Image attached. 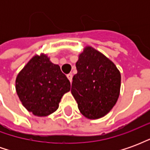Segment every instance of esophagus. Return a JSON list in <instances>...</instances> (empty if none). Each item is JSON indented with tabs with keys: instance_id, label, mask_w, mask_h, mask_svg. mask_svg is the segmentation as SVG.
Listing matches in <instances>:
<instances>
[{
	"instance_id": "34e87169",
	"label": "esophagus",
	"mask_w": 150,
	"mask_h": 150,
	"mask_svg": "<svg viewBox=\"0 0 150 150\" xmlns=\"http://www.w3.org/2000/svg\"><path fill=\"white\" fill-rule=\"evenodd\" d=\"M67 77L68 78V79L70 80V82L71 83V82H72V77H73L72 74H71V73H70V74H68V75H67Z\"/></svg>"
}]
</instances>
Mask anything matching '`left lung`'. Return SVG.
<instances>
[{"label": "left lung", "instance_id": "left-lung-1", "mask_svg": "<svg viewBox=\"0 0 150 150\" xmlns=\"http://www.w3.org/2000/svg\"><path fill=\"white\" fill-rule=\"evenodd\" d=\"M71 94L80 112L88 119L105 116L116 104L120 89V74L112 61L88 46L76 62Z\"/></svg>", "mask_w": 150, "mask_h": 150}]
</instances>
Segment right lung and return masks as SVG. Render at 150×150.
I'll return each instance as SVG.
<instances>
[{
    "instance_id": "1",
    "label": "right lung",
    "mask_w": 150,
    "mask_h": 150,
    "mask_svg": "<svg viewBox=\"0 0 150 150\" xmlns=\"http://www.w3.org/2000/svg\"><path fill=\"white\" fill-rule=\"evenodd\" d=\"M71 83L59 65L46 55L34 56L18 74L16 91L21 103L35 116H44L55 112Z\"/></svg>"
}]
</instances>
